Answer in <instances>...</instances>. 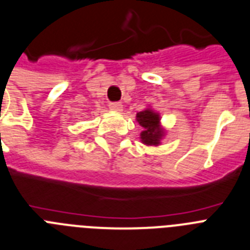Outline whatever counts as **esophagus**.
<instances>
[{"label":"esophagus","instance_id":"1","mask_svg":"<svg viewBox=\"0 0 250 250\" xmlns=\"http://www.w3.org/2000/svg\"><path fill=\"white\" fill-rule=\"evenodd\" d=\"M108 106H110V110L115 111V112H121L123 111V104L120 102H111Z\"/></svg>","mask_w":250,"mask_h":250}]
</instances>
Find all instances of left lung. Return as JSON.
<instances>
[{"mask_svg":"<svg viewBox=\"0 0 250 250\" xmlns=\"http://www.w3.org/2000/svg\"><path fill=\"white\" fill-rule=\"evenodd\" d=\"M136 121L143 127L140 133L142 143L146 146H159L162 138L164 136V130L161 126V116L158 112L146 108L136 114Z\"/></svg>","mask_w":250,"mask_h":250,"instance_id":"1","label":"left lung"}]
</instances>
